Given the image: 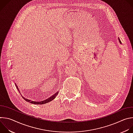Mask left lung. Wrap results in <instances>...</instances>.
<instances>
[{
	"label": "left lung",
	"instance_id": "obj_1",
	"mask_svg": "<svg viewBox=\"0 0 133 133\" xmlns=\"http://www.w3.org/2000/svg\"><path fill=\"white\" fill-rule=\"evenodd\" d=\"M118 41H119V43H120L121 44H122V42H121V41H120V39H119V37L118 38Z\"/></svg>",
	"mask_w": 133,
	"mask_h": 133
}]
</instances>
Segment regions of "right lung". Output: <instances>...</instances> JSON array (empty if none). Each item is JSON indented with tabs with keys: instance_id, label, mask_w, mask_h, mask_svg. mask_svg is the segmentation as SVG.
I'll return each mask as SVG.
<instances>
[{
	"instance_id": "1",
	"label": "right lung",
	"mask_w": 133,
	"mask_h": 133,
	"mask_svg": "<svg viewBox=\"0 0 133 133\" xmlns=\"http://www.w3.org/2000/svg\"><path fill=\"white\" fill-rule=\"evenodd\" d=\"M15 85H16V88H17V90H18V91H19V93H20L21 95L20 90H19V89L18 88V87L17 86L16 83H15ZM58 91L56 92V93H55V94H54V95H52V96H51V97H49V98H48V99H45V100H44V101H42V102H34V101H30V100H29V99H27V98H25V97H23V96H22V97H23V98H24V99L26 102H29V103H31V104H36V105H42V104H46V103H48V102H51V101H52L53 99H54L55 98V97H56L57 95H58Z\"/></svg>"
}]
</instances>
